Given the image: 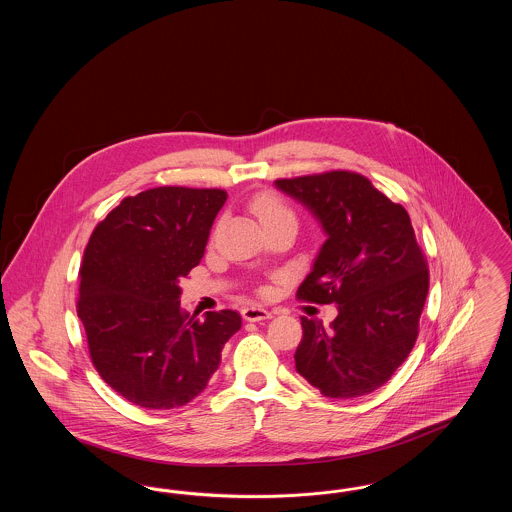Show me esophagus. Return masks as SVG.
<instances>
[{
    "mask_svg": "<svg viewBox=\"0 0 512 512\" xmlns=\"http://www.w3.org/2000/svg\"><path fill=\"white\" fill-rule=\"evenodd\" d=\"M242 315H244L245 320H249V322H259V320H267V318L272 317L267 309H263V307H259V305L244 307V309H242Z\"/></svg>",
    "mask_w": 512,
    "mask_h": 512,
    "instance_id": "34e87169",
    "label": "esophagus"
}]
</instances>
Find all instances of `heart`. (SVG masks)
<instances>
[{
    "instance_id": "obj_1",
    "label": "heart",
    "mask_w": 512,
    "mask_h": 512,
    "mask_svg": "<svg viewBox=\"0 0 512 512\" xmlns=\"http://www.w3.org/2000/svg\"><path fill=\"white\" fill-rule=\"evenodd\" d=\"M249 209L265 228L274 226V224H282V222L297 226L295 211L280 195H276L274 192H261V194L255 195L249 203Z\"/></svg>"
}]
</instances>
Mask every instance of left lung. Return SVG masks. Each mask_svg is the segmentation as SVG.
<instances>
[{
  "label": "left lung",
  "mask_w": 512,
  "mask_h": 512,
  "mask_svg": "<svg viewBox=\"0 0 512 512\" xmlns=\"http://www.w3.org/2000/svg\"><path fill=\"white\" fill-rule=\"evenodd\" d=\"M276 188L301 201L328 236L297 299L338 305L330 328L301 317L295 368L326 397L372 393L409 357L430 286L409 213L359 172L280 178Z\"/></svg>",
  "instance_id": "obj_1"
}]
</instances>
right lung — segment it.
<instances>
[{
    "label": "right lung",
    "instance_id": "obj_1",
    "mask_svg": "<svg viewBox=\"0 0 512 512\" xmlns=\"http://www.w3.org/2000/svg\"><path fill=\"white\" fill-rule=\"evenodd\" d=\"M226 192L151 188L99 222L80 267L76 313L99 376L138 407L190 403L242 326L236 311L205 318L180 307L178 280L199 265Z\"/></svg>",
    "mask_w": 512,
    "mask_h": 512
}]
</instances>
